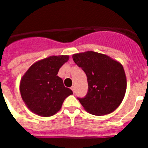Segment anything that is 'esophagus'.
Returning a JSON list of instances; mask_svg holds the SVG:
<instances>
[{
    "instance_id": "34e87169",
    "label": "esophagus",
    "mask_w": 148,
    "mask_h": 148,
    "mask_svg": "<svg viewBox=\"0 0 148 148\" xmlns=\"http://www.w3.org/2000/svg\"><path fill=\"white\" fill-rule=\"evenodd\" d=\"M71 90H73V93H75V87H74V86H73V87H71Z\"/></svg>"
}]
</instances>
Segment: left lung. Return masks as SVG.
<instances>
[{"instance_id":"1","label":"left lung","mask_w":148,"mask_h":148,"mask_svg":"<svg viewBox=\"0 0 148 148\" xmlns=\"http://www.w3.org/2000/svg\"><path fill=\"white\" fill-rule=\"evenodd\" d=\"M74 62L86 73L88 92L78 99L85 110L95 116L113 113L125 97L127 78L122 64L93 51L73 55Z\"/></svg>"}]
</instances>
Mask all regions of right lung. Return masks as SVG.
Returning a JSON list of instances; mask_svg holds the SVG:
<instances>
[{"label": "right lung", "instance_id": "add662e5", "mask_svg": "<svg viewBox=\"0 0 148 148\" xmlns=\"http://www.w3.org/2000/svg\"><path fill=\"white\" fill-rule=\"evenodd\" d=\"M69 56H53L36 61L29 68L20 82L21 98L30 111L42 117L58 113L64 99L73 94L57 75Z\"/></svg>", "mask_w": 148, "mask_h": 148}]
</instances>
